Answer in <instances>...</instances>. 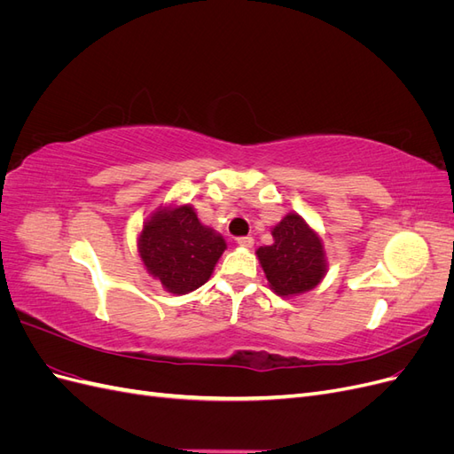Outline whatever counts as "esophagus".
<instances>
[{
	"label": "esophagus",
	"instance_id": "1",
	"mask_svg": "<svg viewBox=\"0 0 454 454\" xmlns=\"http://www.w3.org/2000/svg\"><path fill=\"white\" fill-rule=\"evenodd\" d=\"M237 244L240 246V248H252L254 239L252 237H240V239H237Z\"/></svg>",
	"mask_w": 454,
	"mask_h": 454
}]
</instances>
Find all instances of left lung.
I'll return each mask as SVG.
<instances>
[{"mask_svg": "<svg viewBox=\"0 0 454 454\" xmlns=\"http://www.w3.org/2000/svg\"><path fill=\"white\" fill-rule=\"evenodd\" d=\"M272 244L259 246L255 255L269 287L280 297L314 290L327 274V255L320 232L297 212L286 214L270 229Z\"/></svg>", "mask_w": 454, "mask_h": 454, "instance_id": "1", "label": "left lung"}]
</instances>
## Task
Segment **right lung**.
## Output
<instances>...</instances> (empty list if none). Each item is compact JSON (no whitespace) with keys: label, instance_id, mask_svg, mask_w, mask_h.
Here are the masks:
<instances>
[{"label":"right lung","instance_id":"right-lung-1","mask_svg":"<svg viewBox=\"0 0 454 454\" xmlns=\"http://www.w3.org/2000/svg\"><path fill=\"white\" fill-rule=\"evenodd\" d=\"M138 255L147 270L168 294L187 295L210 280L225 239L204 225L187 202L160 204L138 232Z\"/></svg>","mask_w":454,"mask_h":454}]
</instances>
